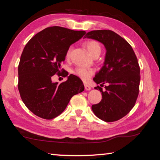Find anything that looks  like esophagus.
Wrapping results in <instances>:
<instances>
[{
	"label": "esophagus",
	"mask_w": 160,
	"mask_h": 160,
	"mask_svg": "<svg viewBox=\"0 0 160 160\" xmlns=\"http://www.w3.org/2000/svg\"><path fill=\"white\" fill-rule=\"evenodd\" d=\"M85 90H88V91H89V90H91V88H90V85H85Z\"/></svg>",
	"instance_id": "esophagus-1"
}]
</instances>
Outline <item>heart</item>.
I'll return each instance as SVG.
<instances>
[{
	"mask_svg": "<svg viewBox=\"0 0 160 160\" xmlns=\"http://www.w3.org/2000/svg\"><path fill=\"white\" fill-rule=\"evenodd\" d=\"M84 45L92 56L95 55V54H100L101 53V47H100L99 43L96 41H93V40L88 41L84 44ZM71 51L72 48L70 47L66 53V56L68 58L70 57ZM94 71L93 69L84 67H79L74 70V74L83 80L84 82H88L90 79L92 75L94 74Z\"/></svg>",
	"mask_w": 160,
	"mask_h": 160,
	"instance_id": "heart-1",
	"label": "heart"
}]
</instances>
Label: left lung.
Masks as SVG:
<instances>
[{
  "label": "left lung",
  "mask_w": 160,
  "mask_h": 160,
  "mask_svg": "<svg viewBox=\"0 0 160 160\" xmlns=\"http://www.w3.org/2000/svg\"><path fill=\"white\" fill-rule=\"evenodd\" d=\"M85 38L97 40L104 44L106 55L104 65L93 80L97 85L105 83L106 91L99 86L102 92L99 104L92 106L97 117L106 122L118 121L134 107L139 93L140 67L136 56L128 42L111 30H94Z\"/></svg>",
  "instance_id": "8db88e82"
}]
</instances>
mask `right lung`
I'll use <instances>...</instances> for the list:
<instances>
[{"label":"right lung","instance_id":"right-lung-1","mask_svg":"<svg viewBox=\"0 0 160 160\" xmlns=\"http://www.w3.org/2000/svg\"><path fill=\"white\" fill-rule=\"evenodd\" d=\"M86 32L58 26L47 28L32 38L24 48L18 66V90L22 100L39 117L52 119L66 109L72 97L84 91L79 78L68 73L61 64L70 46ZM56 73L67 76L58 85L51 78Z\"/></svg>","mask_w":160,"mask_h":160}]
</instances>
